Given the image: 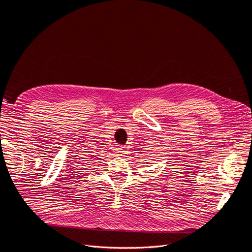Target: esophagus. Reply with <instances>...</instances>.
<instances>
[{"label":"esophagus","mask_w":252,"mask_h":252,"mask_svg":"<svg viewBox=\"0 0 252 252\" xmlns=\"http://www.w3.org/2000/svg\"><path fill=\"white\" fill-rule=\"evenodd\" d=\"M119 152H121V154H124V152H125L124 147H121V148H119Z\"/></svg>","instance_id":"1"}]
</instances>
